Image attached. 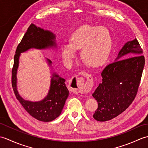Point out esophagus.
I'll list each match as a JSON object with an SVG mask.
<instances>
[{"mask_svg": "<svg viewBox=\"0 0 148 148\" xmlns=\"http://www.w3.org/2000/svg\"><path fill=\"white\" fill-rule=\"evenodd\" d=\"M83 75L86 77V81L82 77H72L69 82V85L74 92L79 93H87L92 89L93 80L92 75L83 72Z\"/></svg>", "mask_w": 148, "mask_h": 148, "instance_id": "esophagus-1", "label": "esophagus"}]
</instances>
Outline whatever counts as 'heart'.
<instances>
[{
    "label": "heart",
    "instance_id": "obj_1",
    "mask_svg": "<svg viewBox=\"0 0 148 148\" xmlns=\"http://www.w3.org/2000/svg\"><path fill=\"white\" fill-rule=\"evenodd\" d=\"M113 39L108 29L90 25L78 27L70 37V42L61 44V55L71 64L81 49V56L87 65L98 67L104 64L111 52Z\"/></svg>",
    "mask_w": 148,
    "mask_h": 148
}]
</instances>
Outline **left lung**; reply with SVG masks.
<instances>
[{
	"mask_svg": "<svg viewBox=\"0 0 148 148\" xmlns=\"http://www.w3.org/2000/svg\"><path fill=\"white\" fill-rule=\"evenodd\" d=\"M131 53L134 54L132 57L116 61L102 71V82L92 94L98 102L93 116L96 120H111L125 111L136 98L145 64L137 39L125 44L117 59Z\"/></svg>",
	"mask_w": 148,
	"mask_h": 148,
	"instance_id": "obj_1",
	"label": "left lung"
}]
</instances>
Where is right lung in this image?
I'll return each instance as SVG.
<instances>
[{
    "label": "right lung",
    "instance_id": "obj_1",
    "mask_svg": "<svg viewBox=\"0 0 148 148\" xmlns=\"http://www.w3.org/2000/svg\"><path fill=\"white\" fill-rule=\"evenodd\" d=\"M55 36L49 31L45 30L31 23L16 50L14 64L12 69L11 82L16 99L29 114L39 121L48 122L54 120L61 114L66 100L69 96V90L65 86V80L53 74L48 95L39 102H32L25 100L19 95L16 89V72L19 64V56L21 53L30 48L44 49L56 45ZM49 64L51 61L48 59Z\"/></svg>",
    "mask_w": 148,
    "mask_h": 148
}]
</instances>
